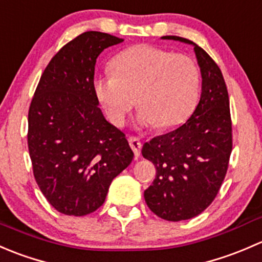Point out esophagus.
<instances>
[{
	"instance_id": "esophagus-1",
	"label": "esophagus",
	"mask_w": 262,
	"mask_h": 262,
	"mask_svg": "<svg viewBox=\"0 0 262 262\" xmlns=\"http://www.w3.org/2000/svg\"><path fill=\"white\" fill-rule=\"evenodd\" d=\"M128 144H130V146H131V149H132V151H134V154H135V156H140V152H141V142H140V140L137 139V137H130V139H128Z\"/></svg>"
}]
</instances>
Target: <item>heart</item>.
<instances>
[{
	"label": "heart",
	"instance_id": "heart-1",
	"mask_svg": "<svg viewBox=\"0 0 262 262\" xmlns=\"http://www.w3.org/2000/svg\"><path fill=\"white\" fill-rule=\"evenodd\" d=\"M112 69L94 78L93 90L107 117L118 127L136 101L141 107L137 122L144 127L179 125L195 108L201 72L189 56L142 44L116 55Z\"/></svg>",
	"mask_w": 262,
	"mask_h": 262
}]
</instances>
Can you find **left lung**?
I'll list each match as a JSON object with an SVG mask.
<instances>
[{"label": "left lung", "mask_w": 262, "mask_h": 262, "mask_svg": "<svg viewBox=\"0 0 262 262\" xmlns=\"http://www.w3.org/2000/svg\"><path fill=\"white\" fill-rule=\"evenodd\" d=\"M161 39L191 45L202 75L201 99L187 122L145 142L141 150L156 169L144 191L147 207L178 222L201 214L222 185L232 151L230 99L222 72L201 47L179 36Z\"/></svg>", "instance_id": "1"}]
</instances>
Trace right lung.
<instances>
[{
	"label": "right lung",
	"mask_w": 262,
	"mask_h": 262,
	"mask_svg": "<svg viewBox=\"0 0 262 262\" xmlns=\"http://www.w3.org/2000/svg\"><path fill=\"white\" fill-rule=\"evenodd\" d=\"M123 39L87 31L64 45L42 73L29 110L28 145L40 190L58 212L98 209L112 180L134 159L93 90L97 58Z\"/></svg>",
	"instance_id": "obj_1"
}]
</instances>
